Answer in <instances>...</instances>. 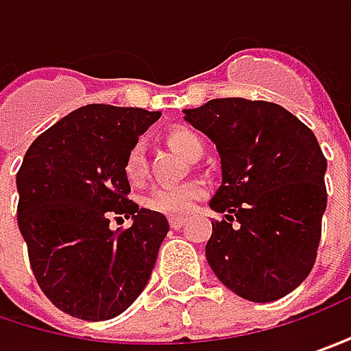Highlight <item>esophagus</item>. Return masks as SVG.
Returning a JSON list of instances; mask_svg holds the SVG:
<instances>
[{
  "label": "esophagus",
  "mask_w": 351,
  "mask_h": 351,
  "mask_svg": "<svg viewBox=\"0 0 351 351\" xmlns=\"http://www.w3.org/2000/svg\"><path fill=\"white\" fill-rule=\"evenodd\" d=\"M184 218H171V220H169V223H171V228H173V230H180V228H182V226H184Z\"/></svg>",
  "instance_id": "1"
}]
</instances>
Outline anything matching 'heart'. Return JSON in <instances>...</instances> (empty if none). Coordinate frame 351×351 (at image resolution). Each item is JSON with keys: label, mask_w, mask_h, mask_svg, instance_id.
<instances>
[{"label": "heart", "mask_w": 351, "mask_h": 351, "mask_svg": "<svg viewBox=\"0 0 351 351\" xmlns=\"http://www.w3.org/2000/svg\"><path fill=\"white\" fill-rule=\"evenodd\" d=\"M169 143L175 147L180 155L186 159H200L204 153L202 139L191 130H175L169 133ZM125 176L131 182H141L147 173V151L143 141H137L131 147L125 165ZM206 194V186L198 180L182 182V184H160L145 196V206L153 212H159L165 216H184Z\"/></svg>", "instance_id": "1"}]
</instances>
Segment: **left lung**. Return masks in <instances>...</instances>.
Returning <instances> with one entry per match:
<instances>
[{
  "label": "left lung",
  "mask_w": 351,
  "mask_h": 351,
  "mask_svg": "<svg viewBox=\"0 0 351 351\" xmlns=\"http://www.w3.org/2000/svg\"><path fill=\"white\" fill-rule=\"evenodd\" d=\"M216 145L221 184L206 259L230 291L271 302L311 273L326 210V159L297 115L271 101L218 98L182 110Z\"/></svg>",
  "instance_id": "8db88e82"
}]
</instances>
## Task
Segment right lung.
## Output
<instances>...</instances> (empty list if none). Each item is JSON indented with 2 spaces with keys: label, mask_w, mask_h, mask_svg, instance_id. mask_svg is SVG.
<instances>
[{
  "label": "right lung",
  "mask_w": 351,
  "mask_h": 351,
  "mask_svg": "<svg viewBox=\"0 0 351 351\" xmlns=\"http://www.w3.org/2000/svg\"><path fill=\"white\" fill-rule=\"evenodd\" d=\"M160 112L90 104L58 119L25 153L17 223L35 279L56 308L80 320L128 311L149 282L167 218L128 198L123 165ZM132 218L112 230L109 218Z\"/></svg>",
  "instance_id": "obj_1"
}]
</instances>
